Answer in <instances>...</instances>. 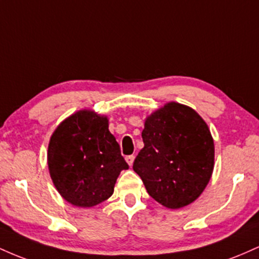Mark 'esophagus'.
Here are the masks:
<instances>
[{
    "mask_svg": "<svg viewBox=\"0 0 259 259\" xmlns=\"http://www.w3.org/2000/svg\"><path fill=\"white\" fill-rule=\"evenodd\" d=\"M134 159H135V157H134V156H126V157H125V160H126V163H127V164L130 165V167H132V165H133V163H134Z\"/></svg>",
    "mask_w": 259,
    "mask_h": 259,
    "instance_id": "obj_1",
    "label": "esophagus"
}]
</instances>
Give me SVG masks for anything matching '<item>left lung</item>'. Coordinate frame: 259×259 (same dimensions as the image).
<instances>
[{"label": "left lung", "mask_w": 259, "mask_h": 259, "mask_svg": "<svg viewBox=\"0 0 259 259\" xmlns=\"http://www.w3.org/2000/svg\"><path fill=\"white\" fill-rule=\"evenodd\" d=\"M133 169L148 195L178 209L197 200L214 168V141L207 123L191 107L168 102L147 115Z\"/></svg>", "instance_id": "8db88e82"}]
</instances>
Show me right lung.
Masks as SVG:
<instances>
[{"instance_id": "right-lung-1", "label": "right lung", "mask_w": 259, "mask_h": 259, "mask_svg": "<svg viewBox=\"0 0 259 259\" xmlns=\"http://www.w3.org/2000/svg\"><path fill=\"white\" fill-rule=\"evenodd\" d=\"M108 123L107 115L80 109L61 121L50 139V177L73 206L90 208L106 201L120 171L129 168Z\"/></svg>"}]
</instances>
